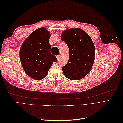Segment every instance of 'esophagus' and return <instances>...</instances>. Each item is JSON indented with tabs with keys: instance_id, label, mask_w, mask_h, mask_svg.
Returning <instances> with one entry per match:
<instances>
[{
	"instance_id": "34e87169",
	"label": "esophagus",
	"mask_w": 123,
	"mask_h": 123,
	"mask_svg": "<svg viewBox=\"0 0 123 123\" xmlns=\"http://www.w3.org/2000/svg\"><path fill=\"white\" fill-rule=\"evenodd\" d=\"M60 57H61V56H60V55H58V56H57V58L58 60H59V59H60Z\"/></svg>"
}]
</instances>
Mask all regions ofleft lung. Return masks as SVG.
Returning <instances> with one entry per match:
<instances>
[{
    "label": "left lung",
    "mask_w": 123,
    "mask_h": 123,
    "mask_svg": "<svg viewBox=\"0 0 123 123\" xmlns=\"http://www.w3.org/2000/svg\"><path fill=\"white\" fill-rule=\"evenodd\" d=\"M61 38L69 48V61L62 67L65 76L71 80L83 79L90 72L95 59V47L91 38L80 28L66 30Z\"/></svg>",
    "instance_id": "left-lung-1"
}]
</instances>
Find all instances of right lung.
<instances>
[{"mask_svg":"<svg viewBox=\"0 0 123 123\" xmlns=\"http://www.w3.org/2000/svg\"><path fill=\"white\" fill-rule=\"evenodd\" d=\"M51 34L45 28L33 31L22 44L19 56L23 68L28 76L42 80L48 74L57 58L51 53Z\"/></svg>","mask_w":123,"mask_h":123,"instance_id":"add662e5","label":"right lung"}]
</instances>
